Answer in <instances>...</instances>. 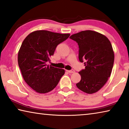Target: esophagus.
I'll list each match as a JSON object with an SVG mask.
<instances>
[{
    "label": "esophagus",
    "instance_id": "esophagus-1",
    "mask_svg": "<svg viewBox=\"0 0 129 129\" xmlns=\"http://www.w3.org/2000/svg\"><path fill=\"white\" fill-rule=\"evenodd\" d=\"M68 72L70 73H74L75 72V70H73V69H72V70H69L68 71Z\"/></svg>",
    "mask_w": 129,
    "mask_h": 129
}]
</instances>
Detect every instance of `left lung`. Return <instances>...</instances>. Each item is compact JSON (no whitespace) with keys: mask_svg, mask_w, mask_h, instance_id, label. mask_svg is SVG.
<instances>
[{"mask_svg":"<svg viewBox=\"0 0 129 129\" xmlns=\"http://www.w3.org/2000/svg\"><path fill=\"white\" fill-rule=\"evenodd\" d=\"M69 38L78 44L79 61L85 66L79 72L81 80L76 86L87 93L96 92L111 75L114 61L111 42L105 36L92 30L80 31Z\"/></svg>","mask_w":129,"mask_h":129,"instance_id":"obj_1","label":"left lung"}]
</instances>
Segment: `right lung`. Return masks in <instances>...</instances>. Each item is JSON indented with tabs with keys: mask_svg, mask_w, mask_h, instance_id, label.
Returning <instances> with one entry per match:
<instances>
[{
	"mask_svg": "<svg viewBox=\"0 0 129 129\" xmlns=\"http://www.w3.org/2000/svg\"><path fill=\"white\" fill-rule=\"evenodd\" d=\"M69 34L37 30L24 39L18 52V65L25 82L40 93H45L57 86L65 73L64 69L46 64L56 47Z\"/></svg>",
	"mask_w": 129,
	"mask_h": 129,
	"instance_id": "1",
	"label": "right lung"
}]
</instances>
